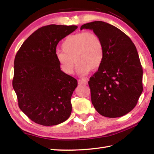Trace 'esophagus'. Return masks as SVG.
<instances>
[{
	"mask_svg": "<svg viewBox=\"0 0 154 154\" xmlns=\"http://www.w3.org/2000/svg\"><path fill=\"white\" fill-rule=\"evenodd\" d=\"M78 84L80 85H85L88 84V82L85 79H79L78 80Z\"/></svg>",
	"mask_w": 154,
	"mask_h": 154,
	"instance_id": "34e87169",
	"label": "esophagus"
}]
</instances>
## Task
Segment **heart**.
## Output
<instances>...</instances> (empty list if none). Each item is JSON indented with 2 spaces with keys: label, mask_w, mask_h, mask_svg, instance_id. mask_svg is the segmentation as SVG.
I'll return each mask as SVG.
<instances>
[{
  "label": "heart",
  "mask_w": 154,
  "mask_h": 154,
  "mask_svg": "<svg viewBox=\"0 0 154 154\" xmlns=\"http://www.w3.org/2000/svg\"><path fill=\"white\" fill-rule=\"evenodd\" d=\"M62 49L63 52H57L56 57L65 74L73 72L75 63L81 75H87L90 70L95 71L103 63V44L100 36L93 32L83 31L68 36Z\"/></svg>",
  "instance_id": "b5f03b06"
}]
</instances>
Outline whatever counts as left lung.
I'll return each instance as SVG.
<instances>
[{
  "label": "left lung",
  "mask_w": 154,
  "mask_h": 154,
  "mask_svg": "<svg viewBox=\"0 0 154 154\" xmlns=\"http://www.w3.org/2000/svg\"><path fill=\"white\" fill-rule=\"evenodd\" d=\"M100 36L104 58L88 82L92 105L101 116L119 118L133 109L143 92V68L134 44L108 23L96 21L81 26Z\"/></svg>",
  "instance_id": "1"
}]
</instances>
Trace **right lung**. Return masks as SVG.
Instances as JSON below:
<instances>
[{"label": "right lung", "mask_w": 154, "mask_h": 154, "mask_svg": "<svg viewBox=\"0 0 154 154\" xmlns=\"http://www.w3.org/2000/svg\"><path fill=\"white\" fill-rule=\"evenodd\" d=\"M77 28L56 24L41 27L15 55L12 83L18 105L36 124L54 126L71 116V99L77 81L61 71L56 51L59 41Z\"/></svg>", "instance_id": "add662e5"}]
</instances>
